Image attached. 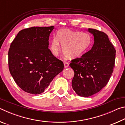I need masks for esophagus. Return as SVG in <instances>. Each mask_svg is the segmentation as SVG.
<instances>
[{
	"mask_svg": "<svg viewBox=\"0 0 125 125\" xmlns=\"http://www.w3.org/2000/svg\"><path fill=\"white\" fill-rule=\"evenodd\" d=\"M64 68H67L69 67V63L67 62H64Z\"/></svg>",
	"mask_w": 125,
	"mask_h": 125,
	"instance_id": "obj_1",
	"label": "esophagus"
}]
</instances>
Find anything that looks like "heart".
Instances as JSON below:
<instances>
[{
  "instance_id": "heart-1",
  "label": "heart",
  "mask_w": 125,
  "mask_h": 125,
  "mask_svg": "<svg viewBox=\"0 0 125 125\" xmlns=\"http://www.w3.org/2000/svg\"><path fill=\"white\" fill-rule=\"evenodd\" d=\"M62 45L63 52L69 58H75L84 53L92 43V37L88 33L73 31L68 29H61L57 32V37L51 42L50 49L52 54L58 56Z\"/></svg>"
}]
</instances>
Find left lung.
Here are the masks:
<instances>
[{"label": "left lung", "instance_id": "1", "mask_svg": "<svg viewBox=\"0 0 125 125\" xmlns=\"http://www.w3.org/2000/svg\"><path fill=\"white\" fill-rule=\"evenodd\" d=\"M88 31L94 36L93 47L69 64L74 72L72 88L82 97L92 96L106 85L113 73L116 56V50L106 33L93 29Z\"/></svg>", "mask_w": 125, "mask_h": 125}]
</instances>
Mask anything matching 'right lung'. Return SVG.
<instances>
[{"instance_id": "add662e5", "label": "right lung", "mask_w": 125, "mask_h": 125, "mask_svg": "<svg viewBox=\"0 0 125 125\" xmlns=\"http://www.w3.org/2000/svg\"><path fill=\"white\" fill-rule=\"evenodd\" d=\"M54 26L31 27L16 35L8 52L10 74L24 92L40 94L63 71L64 64L48 49Z\"/></svg>"}]
</instances>
